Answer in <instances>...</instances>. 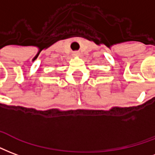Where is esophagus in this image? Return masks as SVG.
Here are the masks:
<instances>
[{"label":"esophagus","instance_id":"obj_1","mask_svg":"<svg viewBox=\"0 0 155 155\" xmlns=\"http://www.w3.org/2000/svg\"><path fill=\"white\" fill-rule=\"evenodd\" d=\"M73 56H79V55H80V54H79L78 52H74V53L73 54Z\"/></svg>","mask_w":155,"mask_h":155}]
</instances>
